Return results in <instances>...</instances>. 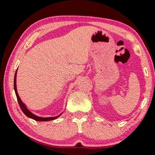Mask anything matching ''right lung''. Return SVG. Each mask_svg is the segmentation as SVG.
<instances>
[{
  "instance_id": "right-lung-1",
  "label": "right lung",
  "mask_w": 155,
  "mask_h": 155,
  "mask_svg": "<svg viewBox=\"0 0 155 155\" xmlns=\"http://www.w3.org/2000/svg\"><path fill=\"white\" fill-rule=\"evenodd\" d=\"M16 71L15 72V78H14V88H15V93H16V98H17V101H18V103L20 107H21L22 111L24 113V114L26 115V116L32 118V119H34L35 120H37V121H48V120H54L56 119V118H58L60 115H58L57 117H47V118H43V117H39L36 116L34 114H32L31 112L29 111L28 110V108L26 107L25 104L22 103V101L21 100V98H20L18 93H17V90H16Z\"/></svg>"
}]
</instances>
